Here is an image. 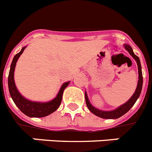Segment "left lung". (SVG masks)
<instances>
[{
	"instance_id": "1",
	"label": "left lung",
	"mask_w": 152,
	"mask_h": 152,
	"mask_svg": "<svg viewBox=\"0 0 152 152\" xmlns=\"http://www.w3.org/2000/svg\"><path fill=\"white\" fill-rule=\"evenodd\" d=\"M125 50H127L129 52V53L130 54L133 59L136 60V63H137L138 66V73H139V80H138V83L137 87H136V90H135L134 93L133 94L130 99L128 100L126 102H125L124 104L121 105V106L118 107L117 108L114 110H111V111H103V110H100L98 108H95L94 106L91 105V103L89 101L88 96H87V93L85 92V99H86V104H87V108H89L92 113L94 114L96 116L102 118H105V119H117V118H121V116H123L133 106V105L135 104V102H136V100L138 99V98L140 97V94H141L142 88V83H143V78H142V67H141V63H140V58L137 56L136 55H135V53H133V49L130 47V45L128 44H124V45Z\"/></svg>"
}]
</instances>
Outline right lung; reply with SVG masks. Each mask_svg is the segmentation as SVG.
<instances>
[{
    "label": "right lung",
    "instance_id": "add662e5",
    "mask_svg": "<svg viewBox=\"0 0 152 152\" xmlns=\"http://www.w3.org/2000/svg\"><path fill=\"white\" fill-rule=\"evenodd\" d=\"M26 48V47H22L20 52L18 53L13 57V59L11 63L9 76H8V87H9L10 94L12 99L14 102V103L22 113L30 118H43V117L50 115L58 109L62 102L64 90L69 86L70 81L65 82L61 86L60 90L59 93H57L56 96L51 101L41 102L31 101L25 98L16 88L14 80V71L16 62Z\"/></svg>",
    "mask_w": 152,
    "mask_h": 152
}]
</instances>
